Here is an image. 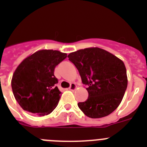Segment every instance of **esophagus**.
<instances>
[{
    "label": "esophagus",
    "mask_w": 147,
    "mask_h": 147,
    "mask_svg": "<svg viewBox=\"0 0 147 147\" xmlns=\"http://www.w3.org/2000/svg\"><path fill=\"white\" fill-rule=\"evenodd\" d=\"M76 88V84H75V83H71V85H70V87H69L70 90H74Z\"/></svg>",
    "instance_id": "esophagus-1"
}]
</instances>
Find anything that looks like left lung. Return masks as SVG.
<instances>
[{
	"instance_id": "1",
	"label": "left lung",
	"mask_w": 147,
	"mask_h": 147,
	"mask_svg": "<svg viewBox=\"0 0 147 147\" xmlns=\"http://www.w3.org/2000/svg\"><path fill=\"white\" fill-rule=\"evenodd\" d=\"M82 82L87 85L88 98L78 107L92 119L110 115L119 107L127 87L124 62L99 48L81 49L68 54Z\"/></svg>"
}]
</instances>
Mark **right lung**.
<instances>
[{"instance_id":"obj_1","label":"right lung","mask_w":147,"mask_h":147,"mask_svg":"<svg viewBox=\"0 0 147 147\" xmlns=\"http://www.w3.org/2000/svg\"><path fill=\"white\" fill-rule=\"evenodd\" d=\"M67 57L58 51L41 50L20 63L12 76L13 94L20 107L39 115L51 113L59 103L61 92L54 68Z\"/></svg>"}]
</instances>
